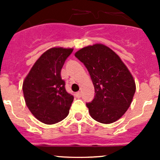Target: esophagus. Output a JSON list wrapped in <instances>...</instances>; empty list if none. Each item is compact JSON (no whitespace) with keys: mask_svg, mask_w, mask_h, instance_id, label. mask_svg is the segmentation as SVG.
<instances>
[{"mask_svg":"<svg viewBox=\"0 0 160 160\" xmlns=\"http://www.w3.org/2000/svg\"><path fill=\"white\" fill-rule=\"evenodd\" d=\"M76 97H77V98H80V97H81V92H77V93H76Z\"/></svg>","mask_w":160,"mask_h":160,"instance_id":"esophagus-1","label":"esophagus"}]
</instances>
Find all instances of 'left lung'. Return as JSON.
<instances>
[{
	"label": "left lung",
	"instance_id": "left-lung-1",
	"mask_svg": "<svg viewBox=\"0 0 160 160\" xmlns=\"http://www.w3.org/2000/svg\"><path fill=\"white\" fill-rule=\"evenodd\" d=\"M84 64L94 87L93 99L87 103L92 118L103 124L118 120L130 107L135 92L133 77L118 56L102 44L75 53Z\"/></svg>",
	"mask_w": 160,
	"mask_h": 160
}]
</instances>
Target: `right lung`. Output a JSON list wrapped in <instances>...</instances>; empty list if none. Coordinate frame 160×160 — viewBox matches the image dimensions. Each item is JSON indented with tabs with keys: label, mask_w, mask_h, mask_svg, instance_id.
I'll use <instances>...</instances> for the list:
<instances>
[{
	"label": "right lung",
	"mask_w": 160,
	"mask_h": 160,
	"mask_svg": "<svg viewBox=\"0 0 160 160\" xmlns=\"http://www.w3.org/2000/svg\"><path fill=\"white\" fill-rule=\"evenodd\" d=\"M72 49L52 48L35 62L23 82L25 101L32 114L47 125L67 117L73 96L66 90L61 70Z\"/></svg>",
	"instance_id": "obj_1"
}]
</instances>
